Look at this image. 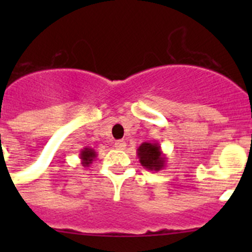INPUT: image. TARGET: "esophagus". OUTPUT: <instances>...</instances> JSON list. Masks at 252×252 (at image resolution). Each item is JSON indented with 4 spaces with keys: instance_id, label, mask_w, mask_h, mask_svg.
Returning <instances> with one entry per match:
<instances>
[{
    "instance_id": "34e87169",
    "label": "esophagus",
    "mask_w": 252,
    "mask_h": 252,
    "mask_svg": "<svg viewBox=\"0 0 252 252\" xmlns=\"http://www.w3.org/2000/svg\"><path fill=\"white\" fill-rule=\"evenodd\" d=\"M114 147H116L117 150H124L126 147V141L118 140V141L114 142Z\"/></svg>"
}]
</instances>
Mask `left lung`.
Listing matches in <instances>:
<instances>
[{
	"label": "left lung",
	"instance_id": "left-lung-1",
	"mask_svg": "<svg viewBox=\"0 0 252 252\" xmlns=\"http://www.w3.org/2000/svg\"><path fill=\"white\" fill-rule=\"evenodd\" d=\"M136 154L141 166L149 171L158 172L166 167L167 157L162 152L161 145L157 142H142Z\"/></svg>",
	"mask_w": 252,
	"mask_h": 252
}]
</instances>
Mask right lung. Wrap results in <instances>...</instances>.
I'll use <instances>...</instances> for the list:
<instances>
[{
    "label": "right lung",
    "instance_id": "add662e5",
    "mask_svg": "<svg viewBox=\"0 0 252 252\" xmlns=\"http://www.w3.org/2000/svg\"><path fill=\"white\" fill-rule=\"evenodd\" d=\"M96 157H97V154H96L95 150L90 149V147H84L79 154V158L81 159L83 167H90V164L95 161Z\"/></svg>",
    "mask_w": 252,
    "mask_h": 252
}]
</instances>
